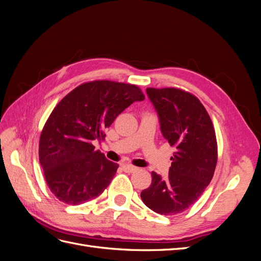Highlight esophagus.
Instances as JSON below:
<instances>
[{
    "instance_id": "1",
    "label": "esophagus",
    "mask_w": 261,
    "mask_h": 261,
    "mask_svg": "<svg viewBox=\"0 0 261 261\" xmlns=\"http://www.w3.org/2000/svg\"><path fill=\"white\" fill-rule=\"evenodd\" d=\"M122 168L125 172H127V173H133L137 170L136 167H133V165H130V164H123Z\"/></svg>"
}]
</instances>
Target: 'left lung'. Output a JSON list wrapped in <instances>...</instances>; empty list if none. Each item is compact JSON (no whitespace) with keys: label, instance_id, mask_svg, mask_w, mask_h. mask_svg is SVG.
Returning <instances> with one entry per match:
<instances>
[{"label":"left lung","instance_id":"left-lung-1","mask_svg":"<svg viewBox=\"0 0 261 261\" xmlns=\"http://www.w3.org/2000/svg\"><path fill=\"white\" fill-rule=\"evenodd\" d=\"M160 118L161 132L176 151L167 178L151 172V185L140 194L148 208L173 216L202 195L215 173L218 144L211 118L199 99L174 87L147 88Z\"/></svg>","mask_w":261,"mask_h":261}]
</instances>
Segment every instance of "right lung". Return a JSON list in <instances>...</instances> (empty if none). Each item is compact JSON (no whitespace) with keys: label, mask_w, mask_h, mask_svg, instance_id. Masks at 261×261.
Segmentation results:
<instances>
[{"label":"right lung","mask_w":261,"mask_h":261,"mask_svg":"<svg viewBox=\"0 0 261 261\" xmlns=\"http://www.w3.org/2000/svg\"><path fill=\"white\" fill-rule=\"evenodd\" d=\"M138 86L112 81L87 82L53 109L39 140V161L52 194L67 204L96 198L115 175L118 164L94 149L105 129L133 102L143 101Z\"/></svg>","instance_id":"obj_1"}]
</instances>
